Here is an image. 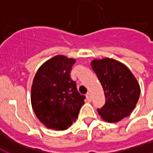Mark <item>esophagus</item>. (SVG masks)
I'll return each mask as SVG.
<instances>
[{
    "label": "esophagus",
    "mask_w": 153,
    "mask_h": 153,
    "mask_svg": "<svg viewBox=\"0 0 153 153\" xmlns=\"http://www.w3.org/2000/svg\"><path fill=\"white\" fill-rule=\"evenodd\" d=\"M86 98L88 102H91L92 101V96H91V93H88L86 95Z\"/></svg>",
    "instance_id": "1"
}]
</instances>
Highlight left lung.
I'll return each mask as SVG.
<instances>
[{
    "label": "left lung",
    "instance_id": "left-lung-1",
    "mask_svg": "<svg viewBox=\"0 0 153 153\" xmlns=\"http://www.w3.org/2000/svg\"><path fill=\"white\" fill-rule=\"evenodd\" d=\"M102 85L106 103L97 111L107 122H117L128 116L140 95V87L134 74L124 64L105 58L91 63Z\"/></svg>",
    "mask_w": 153,
    "mask_h": 153
}]
</instances>
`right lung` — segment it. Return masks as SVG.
I'll return each mask as SVG.
<instances>
[{
  "mask_svg": "<svg viewBox=\"0 0 153 153\" xmlns=\"http://www.w3.org/2000/svg\"><path fill=\"white\" fill-rule=\"evenodd\" d=\"M75 60L56 56L38 69L32 85L31 103L35 115L47 128L64 130L76 120L85 96L70 78Z\"/></svg>",
  "mask_w": 153,
  "mask_h": 153,
  "instance_id": "1",
  "label": "right lung"
}]
</instances>
